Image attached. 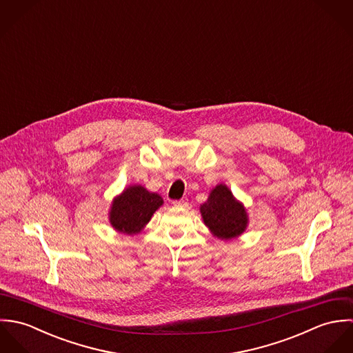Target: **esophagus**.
<instances>
[{
	"mask_svg": "<svg viewBox=\"0 0 353 353\" xmlns=\"http://www.w3.org/2000/svg\"><path fill=\"white\" fill-rule=\"evenodd\" d=\"M172 203H174L175 206H186V205H188V199H181V200H175V201H172Z\"/></svg>",
	"mask_w": 353,
	"mask_h": 353,
	"instance_id": "34e87169",
	"label": "esophagus"
}]
</instances>
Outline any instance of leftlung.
I'll return each instance as SVG.
<instances>
[{
    "label": "left lung",
    "mask_w": 353,
    "mask_h": 353,
    "mask_svg": "<svg viewBox=\"0 0 353 353\" xmlns=\"http://www.w3.org/2000/svg\"><path fill=\"white\" fill-rule=\"evenodd\" d=\"M203 223L220 239H232L241 235L248 225V214L227 186H216L208 201L201 205Z\"/></svg>",
    "instance_id": "left-lung-1"
}]
</instances>
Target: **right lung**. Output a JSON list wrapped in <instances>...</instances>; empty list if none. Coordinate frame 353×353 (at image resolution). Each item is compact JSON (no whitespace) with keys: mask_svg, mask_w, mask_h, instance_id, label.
Listing matches in <instances>:
<instances>
[{"mask_svg":"<svg viewBox=\"0 0 353 353\" xmlns=\"http://www.w3.org/2000/svg\"><path fill=\"white\" fill-rule=\"evenodd\" d=\"M161 203L159 194L150 193L143 186H130L112 202L110 223L121 232L137 234Z\"/></svg>","mask_w":353,"mask_h":353,"instance_id":"obj_1","label":"right lung"}]
</instances>
